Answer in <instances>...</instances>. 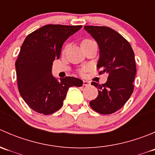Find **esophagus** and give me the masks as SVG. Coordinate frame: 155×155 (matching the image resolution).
I'll return each mask as SVG.
<instances>
[{"label": "esophagus", "instance_id": "1", "mask_svg": "<svg viewBox=\"0 0 155 155\" xmlns=\"http://www.w3.org/2000/svg\"><path fill=\"white\" fill-rule=\"evenodd\" d=\"M90 85H91V83H90V82H88V81H85V80L83 81L84 86H89Z\"/></svg>", "mask_w": 155, "mask_h": 155}]
</instances>
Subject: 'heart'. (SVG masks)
<instances>
[{
	"instance_id": "b5f03b06",
	"label": "heart",
	"mask_w": 155,
	"mask_h": 155,
	"mask_svg": "<svg viewBox=\"0 0 155 155\" xmlns=\"http://www.w3.org/2000/svg\"><path fill=\"white\" fill-rule=\"evenodd\" d=\"M90 41H92V40H83V41H82V42H90ZM86 69H87V68H84L82 70H81V73H82V72H84V71H85V70H86Z\"/></svg>"
}]
</instances>
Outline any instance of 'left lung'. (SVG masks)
Returning <instances> with one entry per match:
<instances>
[{
	"label": "left lung",
	"mask_w": 155,
	"mask_h": 155,
	"mask_svg": "<svg viewBox=\"0 0 155 155\" xmlns=\"http://www.w3.org/2000/svg\"><path fill=\"white\" fill-rule=\"evenodd\" d=\"M99 46L100 58L97 68L99 73L109 74L106 83L91 85L98 89V96L90 102L92 109L109 115L121 109L134 91L137 68L134 52L127 40L115 30L106 26H85Z\"/></svg>",
	"instance_id": "left-lung-1"
}]
</instances>
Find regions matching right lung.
<instances>
[{
	"mask_svg": "<svg viewBox=\"0 0 155 155\" xmlns=\"http://www.w3.org/2000/svg\"><path fill=\"white\" fill-rule=\"evenodd\" d=\"M82 25H47L27 36L15 61L18 88L33 110L49 115L63 105L69 87L82 80L67 76L58 80L51 74L52 63L60 58L64 43Z\"/></svg>",
	"mask_w": 155,
	"mask_h": 155,
	"instance_id": "add662e5",
	"label": "right lung"
}]
</instances>
